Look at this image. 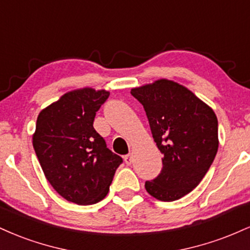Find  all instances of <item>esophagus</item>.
<instances>
[{
  "label": "esophagus",
  "instance_id": "1",
  "mask_svg": "<svg viewBox=\"0 0 250 250\" xmlns=\"http://www.w3.org/2000/svg\"><path fill=\"white\" fill-rule=\"evenodd\" d=\"M125 163H127L128 166H130L131 163H133V161H134V156H133V154H128L127 156L125 157Z\"/></svg>",
  "mask_w": 250,
  "mask_h": 250
}]
</instances>
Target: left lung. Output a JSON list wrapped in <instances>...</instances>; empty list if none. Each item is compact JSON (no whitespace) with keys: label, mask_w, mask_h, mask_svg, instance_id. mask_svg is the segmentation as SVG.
Returning <instances> with one entry per match:
<instances>
[{"label":"left lung","mask_w":250,"mask_h":250,"mask_svg":"<svg viewBox=\"0 0 250 250\" xmlns=\"http://www.w3.org/2000/svg\"><path fill=\"white\" fill-rule=\"evenodd\" d=\"M147 114L162 170L146 190L160 201L179 200L207 174L219 148L217 117L207 103L185 85L161 79L131 89Z\"/></svg>","instance_id":"1"}]
</instances>
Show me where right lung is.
I'll return each instance as SVG.
<instances>
[{
  "label": "right lung",
  "mask_w": 250,
  "mask_h": 250,
  "mask_svg": "<svg viewBox=\"0 0 250 250\" xmlns=\"http://www.w3.org/2000/svg\"><path fill=\"white\" fill-rule=\"evenodd\" d=\"M108 96L104 89H75L37 116L33 146L45 179L63 199L76 205L104 199L122 163L93 127Z\"/></svg>",
  "instance_id": "obj_1"
}]
</instances>
